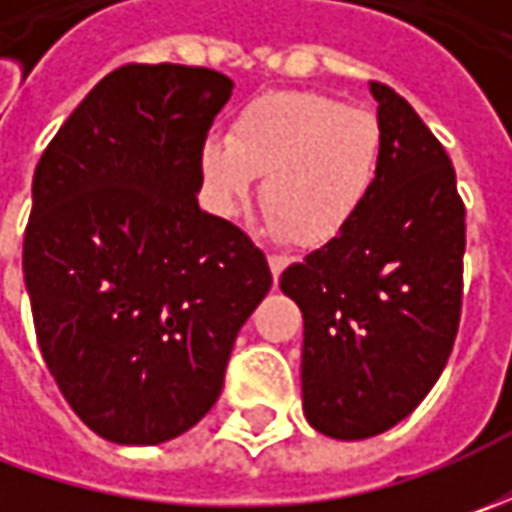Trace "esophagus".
Wrapping results in <instances>:
<instances>
[{
	"mask_svg": "<svg viewBox=\"0 0 512 512\" xmlns=\"http://www.w3.org/2000/svg\"><path fill=\"white\" fill-rule=\"evenodd\" d=\"M267 265H270L273 279H279V273L287 267V256H282V253H270V256H267Z\"/></svg>",
	"mask_w": 512,
	"mask_h": 512,
	"instance_id": "obj_1",
	"label": "esophagus"
}]
</instances>
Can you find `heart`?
I'll list each match as a JSON object with an SVG mask.
<instances>
[{"label":"heart","instance_id":"b5f03b06","mask_svg":"<svg viewBox=\"0 0 512 512\" xmlns=\"http://www.w3.org/2000/svg\"><path fill=\"white\" fill-rule=\"evenodd\" d=\"M384 136L376 113L344 108L307 90H276L250 99L236 113L230 136H207L199 170L210 205L236 216L262 179L265 222L302 247L342 236L367 205Z\"/></svg>","mask_w":512,"mask_h":512}]
</instances>
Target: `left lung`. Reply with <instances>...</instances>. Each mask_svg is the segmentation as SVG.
Segmentation results:
<instances>
[{"label": "left lung", "instance_id": "obj_1", "mask_svg": "<svg viewBox=\"0 0 512 512\" xmlns=\"http://www.w3.org/2000/svg\"><path fill=\"white\" fill-rule=\"evenodd\" d=\"M384 153L356 222L282 273L305 319L310 427L359 442L407 419L442 376L462 316L464 205L439 139L370 82Z\"/></svg>", "mask_w": 512, "mask_h": 512}]
</instances>
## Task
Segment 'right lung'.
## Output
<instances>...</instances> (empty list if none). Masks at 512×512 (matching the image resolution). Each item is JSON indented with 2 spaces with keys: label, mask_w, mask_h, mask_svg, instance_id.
<instances>
[{
  "label": "right lung",
  "mask_w": 512,
  "mask_h": 512,
  "mask_svg": "<svg viewBox=\"0 0 512 512\" xmlns=\"http://www.w3.org/2000/svg\"><path fill=\"white\" fill-rule=\"evenodd\" d=\"M233 82L187 65L108 73L33 173L22 273L50 376L116 444L182 436L216 404L265 253L199 207V150Z\"/></svg>",
  "instance_id": "right-lung-1"
}]
</instances>
